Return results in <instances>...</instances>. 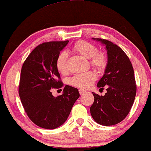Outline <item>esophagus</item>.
I'll list each match as a JSON object with an SVG mask.
<instances>
[{"label": "esophagus", "instance_id": "obj_1", "mask_svg": "<svg viewBox=\"0 0 151 151\" xmlns=\"http://www.w3.org/2000/svg\"><path fill=\"white\" fill-rule=\"evenodd\" d=\"M79 93H80L81 95H82V94H84V93H86V90H84V89H79Z\"/></svg>", "mask_w": 151, "mask_h": 151}]
</instances>
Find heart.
Returning a JSON list of instances; mask_svg holds the SVG:
<instances>
[{"label":"heart","instance_id":"heart-1","mask_svg":"<svg viewBox=\"0 0 151 151\" xmlns=\"http://www.w3.org/2000/svg\"><path fill=\"white\" fill-rule=\"evenodd\" d=\"M73 50L85 58L90 59L91 65L99 71L103 70L106 66L107 59L106 55L102 52H99L97 47L91 43L79 41L74 45ZM67 58L68 54L65 51L61 52L57 58L56 67L60 73L65 74L67 72ZM95 80L96 74L93 72H87L74 76L71 78L70 81L72 85L76 87L86 89L90 87Z\"/></svg>","mask_w":151,"mask_h":151}]
</instances>
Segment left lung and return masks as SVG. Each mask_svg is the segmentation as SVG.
<instances>
[{"mask_svg": "<svg viewBox=\"0 0 151 151\" xmlns=\"http://www.w3.org/2000/svg\"><path fill=\"white\" fill-rule=\"evenodd\" d=\"M92 39L105 45L108 61L104 74L97 84L101 89L106 86V93L99 96L92 92L94 101L90 107V113L100 125H115L127 116L136 97L133 66L124 50L116 45L101 38Z\"/></svg>", "mask_w": 151, "mask_h": 151, "instance_id": "left-lung-1", "label": "left lung"}]
</instances>
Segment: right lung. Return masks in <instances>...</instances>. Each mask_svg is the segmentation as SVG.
Masks as SVG:
<instances>
[{"instance_id":"1","label":"right lung","mask_w":151,"mask_h":151,"mask_svg":"<svg viewBox=\"0 0 151 151\" xmlns=\"http://www.w3.org/2000/svg\"><path fill=\"white\" fill-rule=\"evenodd\" d=\"M68 42L69 40L42 43L31 52L22 65L19 96L27 116L43 129H55L62 125L79 97L77 88L69 85L57 97L51 92V89L63 86L56 60Z\"/></svg>"}]
</instances>
